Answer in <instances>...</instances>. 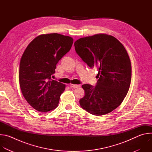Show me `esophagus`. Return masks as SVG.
<instances>
[{
    "mask_svg": "<svg viewBox=\"0 0 152 152\" xmlns=\"http://www.w3.org/2000/svg\"><path fill=\"white\" fill-rule=\"evenodd\" d=\"M80 85H76V84H70V87L73 88H77L80 87Z\"/></svg>",
    "mask_w": 152,
    "mask_h": 152,
    "instance_id": "esophagus-1",
    "label": "esophagus"
}]
</instances>
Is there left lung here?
Returning a JSON list of instances; mask_svg holds the SVG:
<instances>
[{"label": "left lung", "instance_id": "1", "mask_svg": "<svg viewBox=\"0 0 152 152\" xmlns=\"http://www.w3.org/2000/svg\"><path fill=\"white\" fill-rule=\"evenodd\" d=\"M74 45L82 61L98 70L95 86L82 85L85 96L79 100L81 107L94 115L112 112L122 103L131 85V63L125 48L115 37L106 34L81 38Z\"/></svg>", "mask_w": 152, "mask_h": 152}]
</instances>
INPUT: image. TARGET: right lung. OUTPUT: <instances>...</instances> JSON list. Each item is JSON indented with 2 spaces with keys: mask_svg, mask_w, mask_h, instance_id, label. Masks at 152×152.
<instances>
[{
  "mask_svg": "<svg viewBox=\"0 0 152 152\" xmlns=\"http://www.w3.org/2000/svg\"><path fill=\"white\" fill-rule=\"evenodd\" d=\"M73 42L70 37L45 34L34 39L25 49L20 63L19 82L25 99L35 110L45 113L58 106L66 85L51 77Z\"/></svg>",
  "mask_w": 152,
  "mask_h": 152,
  "instance_id": "right-lung-1",
  "label": "right lung"
}]
</instances>
